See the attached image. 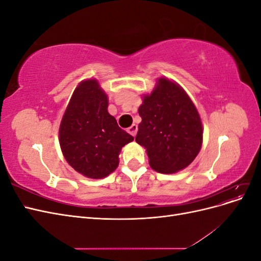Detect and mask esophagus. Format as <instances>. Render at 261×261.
Masks as SVG:
<instances>
[{
  "label": "esophagus",
  "instance_id": "1",
  "mask_svg": "<svg viewBox=\"0 0 261 261\" xmlns=\"http://www.w3.org/2000/svg\"><path fill=\"white\" fill-rule=\"evenodd\" d=\"M137 130H138V126L136 125V124H133L130 127L127 129V132L130 134L132 136H134L135 137L136 136V134H137Z\"/></svg>",
  "mask_w": 261,
  "mask_h": 261
}]
</instances>
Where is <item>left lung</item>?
Segmentation results:
<instances>
[{"instance_id":"obj_1","label":"left lung","mask_w":261,"mask_h":261,"mask_svg":"<svg viewBox=\"0 0 261 261\" xmlns=\"http://www.w3.org/2000/svg\"><path fill=\"white\" fill-rule=\"evenodd\" d=\"M137 144L146 148L154 171L172 174L185 169L199 153L202 124L198 111L181 87L159 78L138 109Z\"/></svg>"}]
</instances>
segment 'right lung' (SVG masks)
<instances>
[{
    "mask_svg": "<svg viewBox=\"0 0 261 261\" xmlns=\"http://www.w3.org/2000/svg\"><path fill=\"white\" fill-rule=\"evenodd\" d=\"M108 106V96L98 81H84L73 92L60 125L63 155L75 171L89 178L111 174L121 149L134 140L118 127Z\"/></svg>",
    "mask_w": 261,
    "mask_h": 261,
    "instance_id": "add662e5",
    "label": "right lung"
}]
</instances>
